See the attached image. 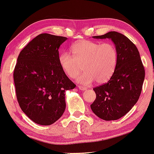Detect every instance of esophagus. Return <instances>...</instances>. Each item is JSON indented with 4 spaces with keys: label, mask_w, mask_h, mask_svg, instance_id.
I'll return each instance as SVG.
<instances>
[{
    "label": "esophagus",
    "mask_w": 154,
    "mask_h": 154,
    "mask_svg": "<svg viewBox=\"0 0 154 154\" xmlns=\"http://www.w3.org/2000/svg\"><path fill=\"white\" fill-rule=\"evenodd\" d=\"M78 87H79V89L80 90L85 91V90H86V89H87V88H86V87H82V86H78Z\"/></svg>",
    "instance_id": "34e87169"
}]
</instances>
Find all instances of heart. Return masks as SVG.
Here are the masks:
<instances>
[{
  "label": "heart",
  "instance_id": "b5f03b06",
  "mask_svg": "<svg viewBox=\"0 0 154 154\" xmlns=\"http://www.w3.org/2000/svg\"><path fill=\"white\" fill-rule=\"evenodd\" d=\"M72 54L60 53L59 63L63 71L74 79L82 65L84 72L77 77V81L89 85L95 80L98 84L104 83L110 79L117 63V48L111 42L100 44L89 40H80L71 46Z\"/></svg>",
  "mask_w": 154,
  "mask_h": 154
}]
</instances>
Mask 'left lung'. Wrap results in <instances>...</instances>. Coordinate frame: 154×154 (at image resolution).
Instances as JSON below:
<instances>
[{
	"instance_id": "left-lung-1",
	"label": "left lung",
	"mask_w": 154,
	"mask_h": 154,
	"mask_svg": "<svg viewBox=\"0 0 154 154\" xmlns=\"http://www.w3.org/2000/svg\"><path fill=\"white\" fill-rule=\"evenodd\" d=\"M94 39H110L117 48L115 72L108 82L94 89L96 99L91 108L100 119L117 120L137 102L145 79V69L137 46L122 33L110 31Z\"/></svg>"
}]
</instances>
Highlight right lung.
<instances>
[{
	"mask_svg": "<svg viewBox=\"0 0 154 154\" xmlns=\"http://www.w3.org/2000/svg\"><path fill=\"white\" fill-rule=\"evenodd\" d=\"M67 39L40 34L17 57L14 72L17 102L27 117L39 125H51L61 117L66 107L65 91L75 87L59 63V47Z\"/></svg>",
	"mask_w": 154,
	"mask_h": 154,
	"instance_id": "1",
	"label": "right lung"
}]
</instances>
